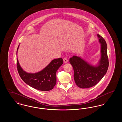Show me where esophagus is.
I'll return each mask as SVG.
<instances>
[{
    "mask_svg": "<svg viewBox=\"0 0 122 122\" xmlns=\"http://www.w3.org/2000/svg\"><path fill=\"white\" fill-rule=\"evenodd\" d=\"M63 60H64V63H67L68 62V59L67 58H63Z\"/></svg>",
    "mask_w": 122,
    "mask_h": 122,
    "instance_id": "1",
    "label": "esophagus"
}]
</instances>
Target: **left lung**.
<instances>
[{
	"label": "left lung",
	"instance_id": "left-lung-1",
	"mask_svg": "<svg viewBox=\"0 0 122 122\" xmlns=\"http://www.w3.org/2000/svg\"><path fill=\"white\" fill-rule=\"evenodd\" d=\"M99 41L101 44V58L98 65L94 66L76 56L70 58L72 65L76 84L81 88L92 87L97 84L106 74L109 66L107 54V45L104 39L97 34Z\"/></svg>",
	"mask_w": 122,
	"mask_h": 122
}]
</instances>
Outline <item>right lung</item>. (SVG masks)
<instances>
[{"instance_id":"obj_1","label":"right lung","mask_w":122,"mask_h":122,"mask_svg":"<svg viewBox=\"0 0 122 122\" xmlns=\"http://www.w3.org/2000/svg\"><path fill=\"white\" fill-rule=\"evenodd\" d=\"M19 46V45L16 54ZM63 64L62 58L54 59L43 70L39 72L31 74L26 73L22 70L17 58L18 72L21 79L29 86L41 91L52 90L56 84V72Z\"/></svg>"}]
</instances>
